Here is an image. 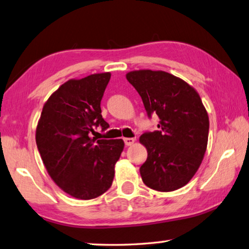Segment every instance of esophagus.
I'll list each match as a JSON object with an SVG mask.
<instances>
[{
    "instance_id": "obj_1",
    "label": "esophagus",
    "mask_w": 249,
    "mask_h": 249,
    "mask_svg": "<svg viewBox=\"0 0 249 249\" xmlns=\"http://www.w3.org/2000/svg\"><path fill=\"white\" fill-rule=\"evenodd\" d=\"M134 141H135V139H133V138H124V142L126 146H131V145L134 143Z\"/></svg>"
}]
</instances>
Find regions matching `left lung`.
<instances>
[{
	"label": "left lung",
	"instance_id": "obj_1",
	"mask_svg": "<svg viewBox=\"0 0 249 249\" xmlns=\"http://www.w3.org/2000/svg\"><path fill=\"white\" fill-rule=\"evenodd\" d=\"M128 80L142 97L158 130L144 132L140 142L147 159L140 168L144 184L159 192L184 186L194 177L207 148L209 119L198 93L182 79L166 71L134 70Z\"/></svg>",
	"mask_w": 249,
	"mask_h": 249
}]
</instances>
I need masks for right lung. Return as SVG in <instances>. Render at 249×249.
I'll list each match as a JSON object with an SVG mask.
<instances>
[{"label": "right lung", "instance_id": "obj_1", "mask_svg": "<svg viewBox=\"0 0 249 249\" xmlns=\"http://www.w3.org/2000/svg\"><path fill=\"white\" fill-rule=\"evenodd\" d=\"M110 73H94L62 84L43 106L36 142L50 177L78 199H92L111 186L124 141L91 138L103 119L101 101Z\"/></svg>", "mask_w": 249, "mask_h": 249}]
</instances>
